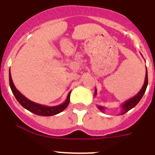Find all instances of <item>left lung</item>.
<instances>
[{"label":"left lung","instance_id":"obj_1","mask_svg":"<svg viewBox=\"0 0 155 155\" xmlns=\"http://www.w3.org/2000/svg\"><path fill=\"white\" fill-rule=\"evenodd\" d=\"M147 68H146V74H145V79H144V83L143 85L142 88L140 89V91L136 95H134V97H132L131 98L128 99L126 101H124V103L120 104V107H121V112H120V114H124L126 112H127L128 110H130V109H132L133 107H135L139 101H140V99L142 98L143 95L145 93L146 88H147ZM97 94V89H95L94 95ZM97 108L101 110V111L104 112L105 110V107H102V106L97 105Z\"/></svg>","mask_w":155,"mask_h":155}]
</instances>
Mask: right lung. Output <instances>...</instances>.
I'll list each match as a JSON object with an SVG mask.
<instances>
[{
	"instance_id": "add662e5",
	"label": "right lung",
	"mask_w": 155,
	"mask_h": 155,
	"mask_svg": "<svg viewBox=\"0 0 155 155\" xmlns=\"http://www.w3.org/2000/svg\"><path fill=\"white\" fill-rule=\"evenodd\" d=\"M9 83L10 87H11V91H12L13 94L15 95V97H16L17 101L21 104V105L23 106L25 109L28 110L29 111L32 112V113L38 114V115L41 116H52L61 113L63 111L68 105L69 104V101H70V95L71 91L68 93V97H67L66 100L64 103L61 104L57 106H52V107H49V106H45L40 104L35 103V102L31 101V100L27 98L25 96L22 94L18 89L16 88L15 85L14 84L13 82L12 78H11V71H9Z\"/></svg>"
}]
</instances>
